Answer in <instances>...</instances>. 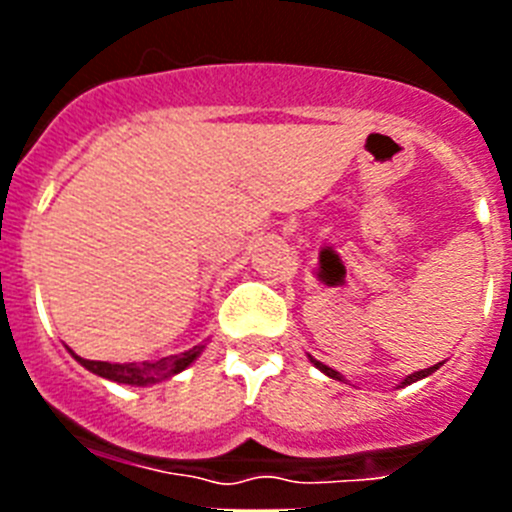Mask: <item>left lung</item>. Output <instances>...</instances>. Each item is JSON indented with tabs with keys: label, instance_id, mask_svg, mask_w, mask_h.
<instances>
[{
	"label": "left lung",
	"instance_id": "obj_1",
	"mask_svg": "<svg viewBox=\"0 0 512 512\" xmlns=\"http://www.w3.org/2000/svg\"><path fill=\"white\" fill-rule=\"evenodd\" d=\"M310 361H312V364H315V366H318L320 372H323V374H328L330 379H341V382H343V377H341V374L336 372V369H330V366H325L323 361H315V359H310ZM438 366H441V364H436V366H428V369H420V372H413V374H408V377H405V379H402V382H400V387H408V384L418 382V379H425V377H428V374H433V372H436Z\"/></svg>",
	"mask_w": 512,
	"mask_h": 512
}]
</instances>
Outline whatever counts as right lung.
<instances>
[{
	"mask_svg": "<svg viewBox=\"0 0 512 512\" xmlns=\"http://www.w3.org/2000/svg\"><path fill=\"white\" fill-rule=\"evenodd\" d=\"M205 346H194L184 354L166 356V359L158 361H143V364H110V361H89L81 359V356L74 354V359L79 361L81 366H87L89 372L97 374V377L112 379V382L120 384H133V387H148V384L164 382V379L174 377V374L184 372L189 364H192L197 356L202 354Z\"/></svg>",
	"mask_w": 512,
	"mask_h": 512,
	"instance_id": "add662e5",
	"label": "right lung"
}]
</instances>
